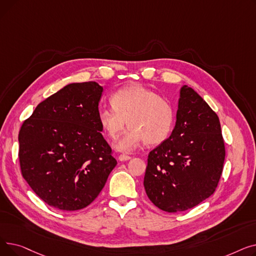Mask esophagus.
Returning <instances> with one entry per match:
<instances>
[{"instance_id": "obj_1", "label": "esophagus", "mask_w": 256, "mask_h": 256, "mask_svg": "<svg viewBox=\"0 0 256 256\" xmlns=\"http://www.w3.org/2000/svg\"><path fill=\"white\" fill-rule=\"evenodd\" d=\"M118 160H121V162H124V160H130V156H126V154H120V156H118Z\"/></svg>"}]
</instances>
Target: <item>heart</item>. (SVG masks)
<instances>
[{
	"mask_svg": "<svg viewBox=\"0 0 256 256\" xmlns=\"http://www.w3.org/2000/svg\"><path fill=\"white\" fill-rule=\"evenodd\" d=\"M113 109L104 108L98 121L108 137L116 140L126 128V135L115 145L121 152H132L145 140L150 145L164 142L170 135L174 111L170 102L142 85H128L116 91L111 98Z\"/></svg>",
	"mask_w": 256,
	"mask_h": 256,
	"instance_id": "b5f03b06",
	"label": "heart"
}]
</instances>
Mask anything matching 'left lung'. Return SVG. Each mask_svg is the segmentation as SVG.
I'll list each match as a JSON object with an SVG mask.
<instances>
[{
    "mask_svg": "<svg viewBox=\"0 0 256 256\" xmlns=\"http://www.w3.org/2000/svg\"><path fill=\"white\" fill-rule=\"evenodd\" d=\"M224 158L218 115L197 92L184 85L180 89L176 128L147 158L145 192L164 212L192 208L216 191Z\"/></svg>",
    "mask_w": 256,
    "mask_h": 256,
    "instance_id": "1",
    "label": "left lung"
}]
</instances>
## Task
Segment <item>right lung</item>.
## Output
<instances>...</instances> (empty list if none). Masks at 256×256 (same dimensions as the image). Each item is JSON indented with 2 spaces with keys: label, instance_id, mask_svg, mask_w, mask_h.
Instances as JSON below:
<instances>
[{
  "label": "right lung",
  "instance_id": "right-lung-1",
  "mask_svg": "<svg viewBox=\"0 0 256 256\" xmlns=\"http://www.w3.org/2000/svg\"><path fill=\"white\" fill-rule=\"evenodd\" d=\"M102 92L96 82L67 85L40 102L20 130L22 176L50 206H88L117 164L100 132Z\"/></svg>",
  "mask_w": 256,
  "mask_h": 256
}]
</instances>
